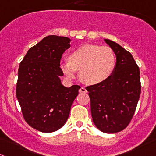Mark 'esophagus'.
Masks as SVG:
<instances>
[{
  "instance_id": "34e87169",
  "label": "esophagus",
  "mask_w": 156,
  "mask_h": 156,
  "mask_svg": "<svg viewBox=\"0 0 156 156\" xmlns=\"http://www.w3.org/2000/svg\"><path fill=\"white\" fill-rule=\"evenodd\" d=\"M79 92L80 93H87V90L84 88V87H81V88L79 90Z\"/></svg>"
}]
</instances>
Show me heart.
Listing matches in <instances>:
<instances>
[{"mask_svg":"<svg viewBox=\"0 0 156 156\" xmlns=\"http://www.w3.org/2000/svg\"><path fill=\"white\" fill-rule=\"evenodd\" d=\"M115 63V55L111 47L84 44L71 52L69 60L60 62V67L69 79L74 78L77 70H80V78L85 83L96 85L112 76Z\"/></svg>","mask_w":156,"mask_h":156,"instance_id":"obj_1","label":"heart"}]
</instances>
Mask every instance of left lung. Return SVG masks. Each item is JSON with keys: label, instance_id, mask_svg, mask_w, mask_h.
<instances>
[{"label": "left lung", "instance_id": "1", "mask_svg": "<svg viewBox=\"0 0 156 156\" xmlns=\"http://www.w3.org/2000/svg\"><path fill=\"white\" fill-rule=\"evenodd\" d=\"M104 41L116 57L115 70L107 80L86 89L95 126L103 133H115L133 119L141 93L140 73L129 52L110 40Z\"/></svg>", "mask_w": 156, "mask_h": 156}]
</instances>
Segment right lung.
<instances>
[{
    "mask_svg": "<svg viewBox=\"0 0 156 156\" xmlns=\"http://www.w3.org/2000/svg\"><path fill=\"white\" fill-rule=\"evenodd\" d=\"M69 42L66 37H46L28 50L19 66L16 96L23 116L42 133H53L66 123L79 94L80 86L65 87L60 80V60Z\"/></svg>",
    "mask_w": 156,
    "mask_h": 156,
    "instance_id": "add662e5",
    "label": "right lung"
}]
</instances>
